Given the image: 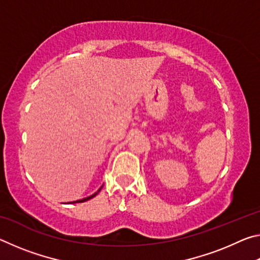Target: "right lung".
<instances>
[{"instance_id":"obj_1","label":"right lung","mask_w":260,"mask_h":260,"mask_svg":"<svg viewBox=\"0 0 260 260\" xmlns=\"http://www.w3.org/2000/svg\"><path fill=\"white\" fill-rule=\"evenodd\" d=\"M103 187V186H102ZM102 187H101L98 191L96 192H94L93 195H90V196H88V197H85V199H82V200H78V201H74V202H71V203H82V202H86V201H88V200H90V199H93V197H95L96 195H98V193L101 191V189H102Z\"/></svg>"}]
</instances>
